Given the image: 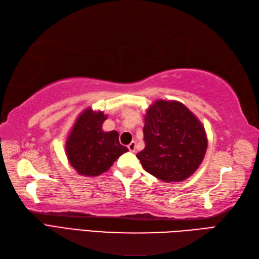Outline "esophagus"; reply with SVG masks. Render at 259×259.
I'll return each instance as SVG.
<instances>
[{"instance_id":"esophagus-1","label":"esophagus","mask_w":259,"mask_h":259,"mask_svg":"<svg viewBox=\"0 0 259 259\" xmlns=\"http://www.w3.org/2000/svg\"><path fill=\"white\" fill-rule=\"evenodd\" d=\"M127 148L130 149V152H135V148H136V143H135V142H131L130 144L127 145Z\"/></svg>"}]
</instances>
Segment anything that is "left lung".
<instances>
[{
	"mask_svg": "<svg viewBox=\"0 0 259 259\" xmlns=\"http://www.w3.org/2000/svg\"><path fill=\"white\" fill-rule=\"evenodd\" d=\"M144 120L145 147L136 155L143 168L165 183L192 176L207 149L199 119L181 102L158 100L147 108Z\"/></svg>",
	"mask_w": 259,
	"mask_h": 259,
	"instance_id": "left-lung-1",
	"label": "left lung"
}]
</instances>
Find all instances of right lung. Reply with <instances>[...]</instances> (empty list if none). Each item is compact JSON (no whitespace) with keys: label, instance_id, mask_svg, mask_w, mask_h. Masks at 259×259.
<instances>
[{"label":"right lung","instance_id":"obj_1","mask_svg":"<svg viewBox=\"0 0 259 259\" xmlns=\"http://www.w3.org/2000/svg\"><path fill=\"white\" fill-rule=\"evenodd\" d=\"M107 115L91 107L78 115L67 136L65 151L68 162L79 175L99 176L110 169L128 148L119 144L116 131L104 132L102 125Z\"/></svg>","mask_w":259,"mask_h":259}]
</instances>
